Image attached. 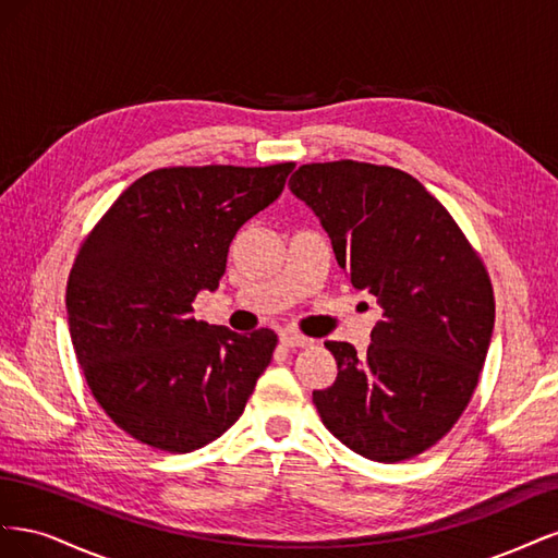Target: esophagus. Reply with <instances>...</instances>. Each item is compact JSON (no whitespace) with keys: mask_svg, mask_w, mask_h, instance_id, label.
I'll return each mask as SVG.
<instances>
[{"mask_svg":"<svg viewBox=\"0 0 558 558\" xmlns=\"http://www.w3.org/2000/svg\"><path fill=\"white\" fill-rule=\"evenodd\" d=\"M281 344L289 349H300V347H310L312 340L300 332H281Z\"/></svg>","mask_w":558,"mask_h":558,"instance_id":"1","label":"esophagus"}]
</instances>
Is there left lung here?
I'll list each match as a JSON object with an SVG mask.
<instances>
[{
	"label": "left lung",
	"instance_id": "8db88e82",
	"mask_svg": "<svg viewBox=\"0 0 558 558\" xmlns=\"http://www.w3.org/2000/svg\"><path fill=\"white\" fill-rule=\"evenodd\" d=\"M289 185L320 218L351 283L384 310L365 356L326 342L337 379L314 391L318 416L369 461L414 459L453 428L480 384L492 277L442 202L396 167L310 162Z\"/></svg>",
	"mask_w": 558,
	"mask_h": 558
}]
</instances>
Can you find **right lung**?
Wrapping results in <instances>:
<instances>
[{
	"instance_id": "obj_1",
	"label": "right lung",
	"mask_w": 558,
	"mask_h": 558,
	"mask_svg": "<svg viewBox=\"0 0 558 558\" xmlns=\"http://www.w3.org/2000/svg\"><path fill=\"white\" fill-rule=\"evenodd\" d=\"M293 167H162L78 244L64 295L76 361L99 408L142 445L189 453L214 442L272 361L275 330L209 326L193 300L218 289L232 238Z\"/></svg>"
}]
</instances>
